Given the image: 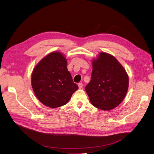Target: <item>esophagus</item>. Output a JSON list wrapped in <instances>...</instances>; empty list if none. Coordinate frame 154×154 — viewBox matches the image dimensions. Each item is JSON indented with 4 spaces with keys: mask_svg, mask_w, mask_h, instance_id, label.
<instances>
[{
    "mask_svg": "<svg viewBox=\"0 0 154 154\" xmlns=\"http://www.w3.org/2000/svg\"><path fill=\"white\" fill-rule=\"evenodd\" d=\"M83 86V84L82 83H78V87H79V88H80V89H81V88H82Z\"/></svg>",
    "mask_w": 154,
    "mask_h": 154,
    "instance_id": "esophagus-1",
    "label": "esophagus"
}]
</instances>
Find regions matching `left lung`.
<instances>
[{
    "label": "left lung",
    "instance_id": "8db88e82",
    "mask_svg": "<svg viewBox=\"0 0 154 154\" xmlns=\"http://www.w3.org/2000/svg\"><path fill=\"white\" fill-rule=\"evenodd\" d=\"M128 88V74L113 56L100 53L93 60L91 80L85 87L93 106L103 110L116 108L125 98Z\"/></svg>",
    "mask_w": 154,
    "mask_h": 154
}]
</instances>
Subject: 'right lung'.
<instances>
[{
	"instance_id": "obj_1",
	"label": "right lung",
	"mask_w": 154,
	"mask_h": 154,
	"mask_svg": "<svg viewBox=\"0 0 154 154\" xmlns=\"http://www.w3.org/2000/svg\"><path fill=\"white\" fill-rule=\"evenodd\" d=\"M31 85L37 98L51 108L67 104L78 88L68 71L66 58L57 51L46 56L35 66Z\"/></svg>"
}]
</instances>
